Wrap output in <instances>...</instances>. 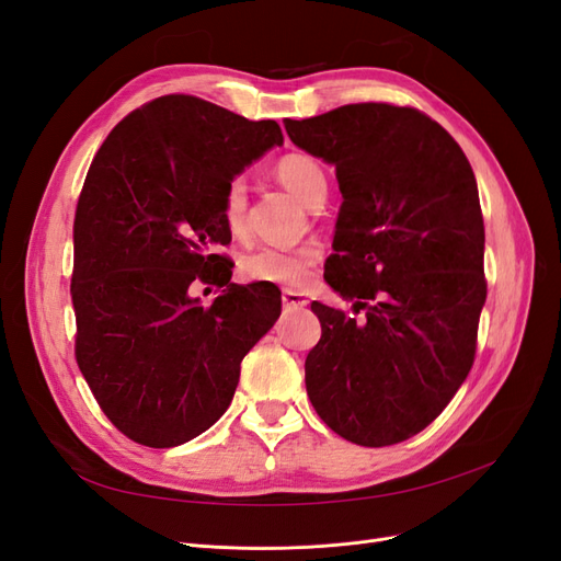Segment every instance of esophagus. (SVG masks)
<instances>
[{
  "mask_svg": "<svg viewBox=\"0 0 561 561\" xmlns=\"http://www.w3.org/2000/svg\"><path fill=\"white\" fill-rule=\"evenodd\" d=\"M280 299H283V307H285V309H304V307H307V304H309L307 295L295 293V290H290V287H285Z\"/></svg>",
  "mask_w": 561,
  "mask_h": 561,
  "instance_id": "34e87169",
  "label": "esophagus"
}]
</instances>
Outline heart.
I'll list each match as a JSON object with an SVG mask.
<instances>
[{
	"label": "heart",
	"instance_id": "1",
	"mask_svg": "<svg viewBox=\"0 0 561 561\" xmlns=\"http://www.w3.org/2000/svg\"><path fill=\"white\" fill-rule=\"evenodd\" d=\"M276 180L290 192L304 206H313L316 201L328 196V175L322 165L301 151L285 154L274 165ZM248 196L243 180H231L222 196V222L231 233H241L245 227ZM320 250L316 245L280 248L262 245L248 252L241 266L243 274L254 280L278 283V285H304L309 278V268L316 264Z\"/></svg>",
	"mask_w": 561,
	"mask_h": 561
}]
</instances>
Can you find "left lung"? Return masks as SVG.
I'll use <instances>...</instances> for the list:
<instances>
[{
    "instance_id": "1",
    "label": "left lung",
    "mask_w": 561,
    "mask_h": 561,
    "mask_svg": "<svg viewBox=\"0 0 561 561\" xmlns=\"http://www.w3.org/2000/svg\"><path fill=\"white\" fill-rule=\"evenodd\" d=\"M290 140L332 163L342 208L325 280L353 309L313 301V410L348 443L386 447L445 410L474 360L486 299L478 182L451 135L414 107L344 105L285 118Z\"/></svg>"
}]
</instances>
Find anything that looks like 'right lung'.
<instances>
[{
  "mask_svg": "<svg viewBox=\"0 0 561 561\" xmlns=\"http://www.w3.org/2000/svg\"><path fill=\"white\" fill-rule=\"evenodd\" d=\"M276 122L194 95L130 112L98 149L75 215L77 363L133 443H190L227 412L241 360L280 316L274 283H231L227 184L271 147ZM228 285L210 308L196 284Z\"/></svg>",
  "mask_w": 561,
  "mask_h": 561,
  "instance_id": "right-lung-1",
  "label": "right lung"
}]
</instances>
